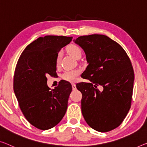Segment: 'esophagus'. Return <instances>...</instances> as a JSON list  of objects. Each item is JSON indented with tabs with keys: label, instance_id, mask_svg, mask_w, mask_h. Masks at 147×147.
Here are the masks:
<instances>
[{
	"label": "esophagus",
	"instance_id": "esophagus-1",
	"mask_svg": "<svg viewBox=\"0 0 147 147\" xmlns=\"http://www.w3.org/2000/svg\"><path fill=\"white\" fill-rule=\"evenodd\" d=\"M71 85H72V89L76 90V84H74V83H72Z\"/></svg>",
	"mask_w": 147,
	"mask_h": 147
}]
</instances>
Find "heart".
I'll use <instances>...</instances> for the list:
<instances>
[{
	"mask_svg": "<svg viewBox=\"0 0 147 147\" xmlns=\"http://www.w3.org/2000/svg\"><path fill=\"white\" fill-rule=\"evenodd\" d=\"M67 51L69 55H71L76 59H79L82 55L81 49L76 45H70L67 47ZM61 56H62V52H59L56 57V65L58 66L60 64ZM80 69H70V70L65 71L62 75L63 80L68 81V82H75L78 79V77L80 74Z\"/></svg>",
	"mask_w": 147,
	"mask_h": 147,
	"instance_id": "obj_1",
	"label": "heart"
}]
</instances>
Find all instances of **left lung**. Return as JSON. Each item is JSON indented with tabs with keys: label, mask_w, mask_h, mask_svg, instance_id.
<instances>
[{
	"label": "left lung",
	"mask_w": 147,
	"mask_h": 147,
	"mask_svg": "<svg viewBox=\"0 0 147 147\" xmlns=\"http://www.w3.org/2000/svg\"><path fill=\"white\" fill-rule=\"evenodd\" d=\"M74 42L83 49L89 63L76 87L82 94L81 112L90 127L108 132L122 123L131 108L134 71L125 50L103 35L81 36ZM101 85L100 92L97 86Z\"/></svg>",
	"instance_id": "8db88e82"
}]
</instances>
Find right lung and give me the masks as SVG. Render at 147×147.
Wrapping results in <instances>:
<instances>
[{
  "label": "right lung",
  "instance_id": "1",
  "mask_svg": "<svg viewBox=\"0 0 147 147\" xmlns=\"http://www.w3.org/2000/svg\"><path fill=\"white\" fill-rule=\"evenodd\" d=\"M73 37L47 35L28 45L20 55L13 76V91L20 109L31 125L47 130L66 114L72 87L60 81L54 89L47 86V76H55L56 57Z\"/></svg>",
  "mask_w": 147,
  "mask_h": 147
}]
</instances>
